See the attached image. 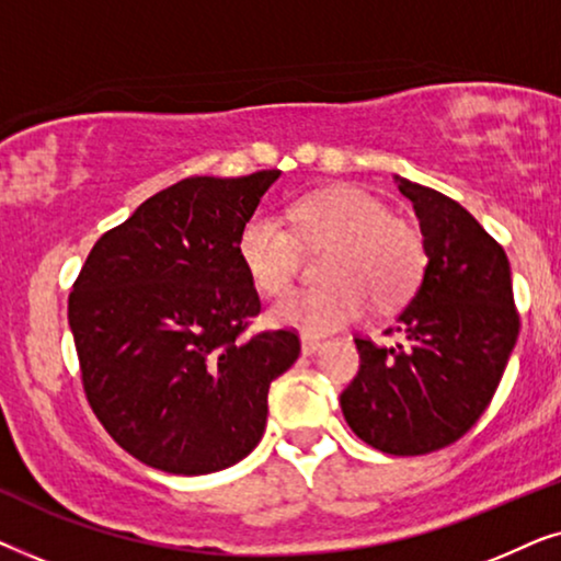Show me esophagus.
Here are the masks:
<instances>
[{"label": "esophagus", "mask_w": 561, "mask_h": 561, "mask_svg": "<svg viewBox=\"0 0 561 561\" xmlns=\"http://www.w3.org/2000/svg\"><path fill=\"white\" fill-rule=\"evenodd\" d=\"M321 347H324V340H319V336H309V334L301 336V352H304V355H313V352H319Z\"/></svg>", "instance_id": "esophagus-1"}]
</instances>
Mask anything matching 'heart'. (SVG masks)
<instances>
[{
  "mask_svg": "<svg viewBox=\"0 0 561 561\" xmlns=\"http://www.w3.org/2000/svg\"><path fill=\"white\" fill-rule=\"evenodd\" d=\"M290 229L273 214L244 221L240 260L265 296H280L301 271V244L327 250V286L296 290L271 309V321L321 336L363 319L370 296L382 309L413 296L426 271V240L409 219L393 217L382 198L342 183L306 194L290 206Z\"/></svg>",
  "mask_w": 561,
  "mask_h": 561,
  "instance_id": "heart-1",
  "label": "heart"
}]
</instances>
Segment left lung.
I'll use <instances>...</instances> for the list:
<instances>
[{"instance_id":"1","label":"left lung","mask_w":561,"mask_h":561,"mask_svg":"<svg viewBox=\"0 0 561 561\" xmlns=\"http://www.w3.org/2000/svg\"><path fill=\"white\" fill-rule=\"evenodd\" d=\"M426 240L424 280L398 324L396 347L355 336L359 370L340 403L352 432L396 457L455 444L493 401L518 340L505 250L455 198L398 179Z\"/></svg>"}]
</instances>
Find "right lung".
Returning <instances> with one entry per match:
<instances>
[{
  "mask_svg": "<svg viewBox=\"0 0 561 561\" xmlns=\"http://www.w3.org/2000/svg\"><path fill=\"white\" fill-rule=\"evenodd\" d=\"M280 171L194 175L99 237L68 296L83 393L114 442L173 474L225 470L257 447L296 329L244 336L260 296L240 232Z\"/></svg>",
  "mask_w": 561,
  "mask_h": 561,
  "instance_id": "1",
  "label": "right lung"
}]
</instances>
